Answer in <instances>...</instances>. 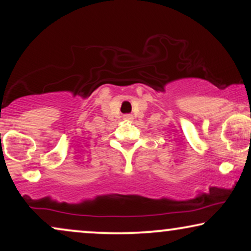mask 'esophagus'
Segmentation results:
<instances>
[{
    "label": "esophagus",
    "instance_id": "esophagus-1",
    "mask_svg": "<svg viewBox=\"0 0 251 251\" xmlns=\"http://www.w3.org/2000/svg\"><path fill=\"white\" fill-rule=\"evenodd\" d=\"M123 118H125L126 120H131V119H132V115H130V114H126V115H123Z\"/></svg>",
    "mask_w": 251,
    "mask_h": 251
}]
</instances>
